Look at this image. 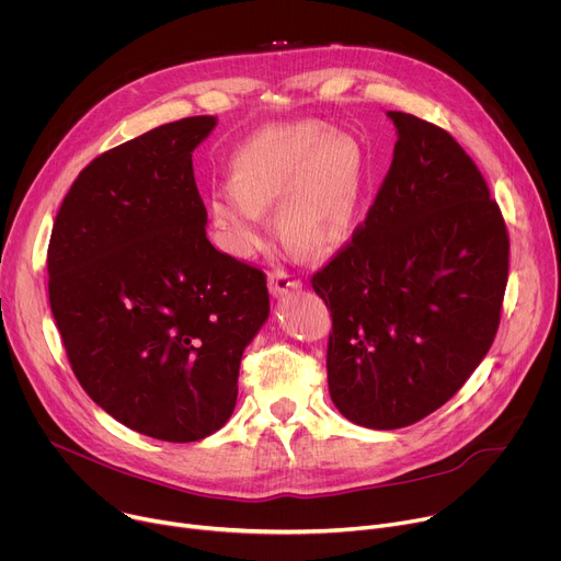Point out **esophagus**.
Wrapping results in <instances>:
<instances>
[{
	"mask_svg": "<svg viewBox=\"0 0 561 561\" xmlns=\"http://www.w3.org/2000/svg\"><path fill=\"white\" fill-rule=\"evenodd\" d=\"M267 280H270V291L274 296H283V294H289L300 287V280L294 274H289L287 270H274Z\"/></svg>",
	"mask_w": 561,
	"mask_h": 561,
	"instance_id": "obj_1",
	"label": "esophagus"
}]
</instances>
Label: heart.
<instances>
[{
    "label": "heart",
    "mask_w": 561,
    "mask_h": 561,
    "mask_svg": "<svg viewBox=\"0 0 561 561\" xmlns=\"http://www.w3.org/2000/svg\"><path fill=\"white\" fill-rule=\"evenodd\" d=\"M236 184L215 188L210 218L227 251L249 257L270 240L267 206L280 205V231L308 255L348 240L359 193V148L323 125L272 127L236 157Z\"/></svg>",
    "instance_id": "1"
}]
</instances>
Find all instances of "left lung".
Listing matches in <instances>:
<instances>
[{
    "instance_id": "obj_1",
    "label": "left lung",
    "mask_w": 561,
    "mask_h": 561,
    "mask_svg": "<svg viewBox=\"0 0 561 561\" xmlns=\"http://www.w3.org/2000/svg\"><path fill=\"white\" fill-rule=\"evenodd\" d=\"M398 144L353 238L312 274L332 317L328 389L368 428L451 400L501 323L510 238L471 157L443 127L389 112Z\"/></svg>"
}]
</instances>
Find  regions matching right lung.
<instances>
[{
	"instance_id": "obj_1",
	"label": "right lung",
	"mask_w": 561,
	"mask_h": 561,
	"mask_svg": "<svg viewBox=\"0 0 561 561\" xmlns=\"http://www.w3.org/2000/svg\"><path fill=\"white\" fill-rule=\"evenodd\" d=\"M213 127L188 116L99 154L47 251L51 312L84 393L168 443L231 417L242 353L270 314L265 272L206 238L193 150Z\"/></svg>"
}]
</instances>
